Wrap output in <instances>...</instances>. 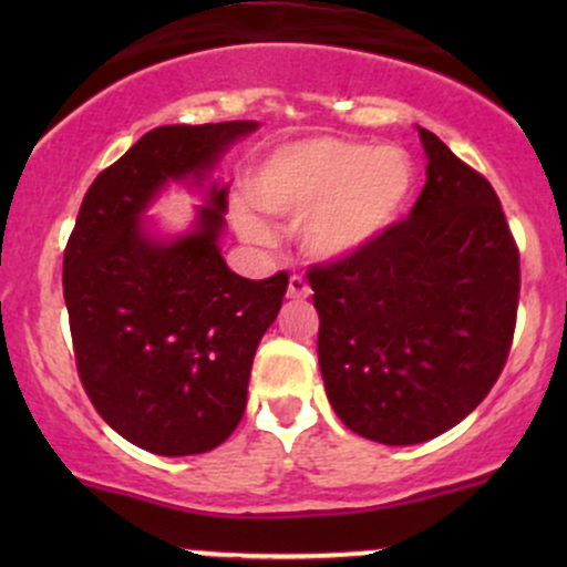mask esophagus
Instances as JSON below:
<instances>
[{
  "label": "esophagus",
  "mask_w": 567,
  "mask_h": 567,
  "mask_svg": "<svg viewBox=\"0 0 567 567\" xmlns=\"http://www.w3.org/2000/svg\"><path fill=\"white\" fill-rule=\"evenodd\" d=\"M311 296V288L309 282H306L303 277L292 275L290 282H288V298H292V301H303V298Z\"/></svg>",
  "instance_id": "obj_1"
}]
</instances>
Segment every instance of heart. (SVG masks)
Instances as JSON below:
<instances>
[{"label":"heart","mask_w":567,"mask_h":567,"mask_svg":"<svg viewBox=\"0 0 567 567\" xmlns=\"http://www.w3.org/2000/svg\"><path fill=\"white\" fill-rule=\"evenodd\" d=\"M413 165L394 146L362 141L306 138L277 148L258 165L250 197L266 213L303 218L301 245L317 261H341L381 237L405 210ZM237 226L247 243L271 234L239 207Z\"/></svg>","instance_id":"obj_1"}]
</instances>
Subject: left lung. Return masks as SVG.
Segmentation results:
<instances>
[{"label":"left lung","mask_w":567,"mask_h":567,"mask_svg":"<svg viewBox=\"0 0 567 567\" xmlns=\"http://www.w3.org/2000/svg\"><path fill=\"white\" fill-rule=\"evenodd\" d=\"M426 184L408 218L309 269L317 354L338 419L383 445L453 429L509 357L519 250L485 175L419 127Z\"/></svg>","instance_id":"1"}]
</instances>
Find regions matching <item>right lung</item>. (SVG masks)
Instances as JSON below:
<instances>
[{
  "label": "right lung",
  "mask_w": 567,
  "mask_h": 567,
  "mask_svg": "<svg viewBox=\"0 0 567 567\" xmlns=\"http://www.w3.org/2000/svg\"><path fill=\"white\" fill-rule=\"evenodd\" d=\"M256 122L154 127L84 194L63 250L76 373L103 421L157 455L218 447L243 421L252 357L277 320L288 271L245 279L218 250L229 188L173 243L138 218L167 181L205 178Z\"/></svg>",
  "instance_id": "right-lung-1"
}]
</instances>
